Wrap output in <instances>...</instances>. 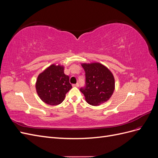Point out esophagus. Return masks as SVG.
<instances>
[{
	"mask_svg": "<svg viewBox=\"0 0 158 158\" xmlns=\"http://www.w3.org/2000/svg\"><path fill=\"white\" fill-rule=\"evenodd\" d=\"M73 86H74V87H78L79 86V84L77 83V84H73Z\"/></svg>",
	"mask_w": 158,
	"mask_h": 158,
	"instance_id": "34e87169",
	"label": "esophagus"
}]
</instances>
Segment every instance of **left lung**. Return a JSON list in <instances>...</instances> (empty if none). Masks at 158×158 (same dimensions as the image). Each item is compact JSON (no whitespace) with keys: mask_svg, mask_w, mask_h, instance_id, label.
I'll list each match as a JSON object with an SVG mask.
<instances>
[{"mask_svg":"<svg viewBox=\"0 0 158 158\" xmlns=\"http://www.w3.org/2000/svg\"><path fill=\"white\" fill-rule=\"evenodd\" d=\"M81 66L85 73L86 87L81 88L80 92L84 95L85 101L93 106L107 102L115 88L111 71L98 62L81 63Z\"/></svg>","mask_w":158,"mask_h":158,"instance_id":"8db88e82","label":"left lung"}]
</instances>
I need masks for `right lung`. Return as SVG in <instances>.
I'll list each match as a JSON object with an SVG mask.
<instances>
[{"label": "right lung", "mask_w": 158, "mask_h": 158, "mask_svg": "<svg viewBox=\"0 0 158 158\" xmlns=\"http://www.w3.org/2000/svg\"><path fill=\"white\" fill-rule=\"evenodd\" d=\"M64 70L63 65L52 64L38 75L35 89L42 102L54 106L64 101L66 94L73 88Z\"/></svg>", "instance_id": "obj_1"}]
</instances>
